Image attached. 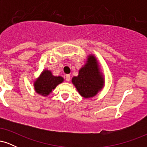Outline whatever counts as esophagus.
<instances>
[{
  "mask_svg": "<svg viewBox=\"0 0 147 147\" xmlns=\"http://www.w3.org/2000/svg\"><path fill=\"white\" fill-rule=\"evenodd\" d=\"M65 80L67 81V82H70V75H67L65 76Z\"/></svg>",
  "mask_w": 147,
  "mask_h": 147,
  "instance_id": "34e87169",
  "label": "esophagus"
}]
</instances>
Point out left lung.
<instances>
[{
    "label": "left lung",
    "instance_id": "8db88e82",
    "mask_svg": "<svg viewBox=\"0 0 147 147\" xmlns=\"http://www.w3.org/2000/svg\"><path fill=\"white\" fill-rule=\"evenodd\" d=\"M72 82L84 98L95 97L102 90L104 79L94 55H90L88 57L86 63L79 70L78 76L72 77Z\"/></svg>",
    "mask_w": 147,
    "mask_h": 147
}]
</instances>
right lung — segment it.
<instances>
[{
  "instance_id": "1",
  "label": "right lung",
  "mask_w": 147,
  "mask_h": 147,
  "mask_svg": "<svg viewBox=\"0 0 147 147\" xmlns=\"http://www.w3.org/2000/svg\"><path fill=\"white\" fill-rule=\"evenodd\" d=\"M63 82V78L62 77L52 75L51 71L45 70L36 79L34 83V87L37 93L45 97L50 95L52 90Z\"/></svg>"
}]
</instances>
